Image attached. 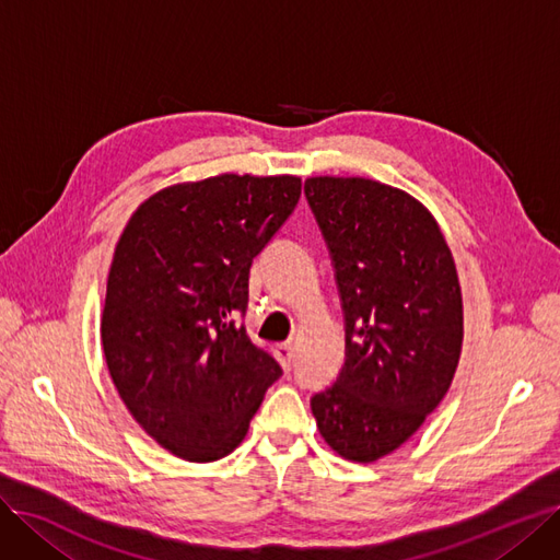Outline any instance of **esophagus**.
<instances>
[{
    "label": "esophagus",
    "instance_id": "esophagus-1",
    "mask_svg": "<svg viewBox=\"0 0 560 560\" xmlns=\"http://www.w3.org/2000/svg\"><path fill=\"white\" fill-rule=\"evenodd\" d=\"M275 355L279 360V364L283 369H291L293 366V358H295V350H293V343H279L275 348Z\"/></svg>",
    "mask_w": 560,
    "mask_h": 560
}]
</instances>
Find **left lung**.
Instances as JSON below:
<instances>
[{"label": "left lung", "instance_id": "left-lung-1", "mask_svg": "<svg viewBox=\"0 0 560 560\" xmlns=\"http://www.w3.org/2000/svg\"><path fill=\"white\" fill-rule=\"evenodd\" d=\"M304 194L346 316L343 366L312 412L339 457L371 464L401 447L452 385L464 343L457 267L439 221L397 186L320 175Z\"/></svg>", "mask_w": 560, "mask_h": 560}]
</instances>
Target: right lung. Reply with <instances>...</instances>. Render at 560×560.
I'll return each mask as SVG.
<instances>
[{"label":"right lung","mask_w":560,"mask_h":560,"mask_svg":"<svg viewBox=\"0 0 560 560\" xmlns=\"http://www.w3.org/2000/svg\"><path fill=\"white\" fill-rule=\"evenodd\" d=\"M298 175L221 173L165 186L117 240L101 343L124 406L163 450L217 462L281 376L240 316L248 269L291 217Z\"/></svg>","instance_id":"add662e5"}]
</instances>
